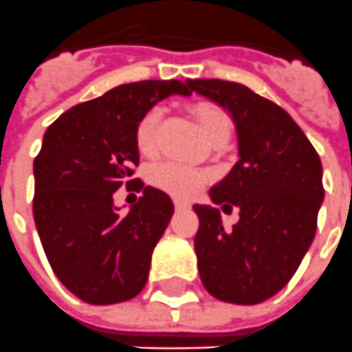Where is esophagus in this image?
I'll list each match as a JSON object with an SVG mask.
<instances>
[{"label":"esophagus","mask_w":352,"mask_h":352,"mask_svg":"<svg viewBox=\"0 0 352 352\" xmlns=\"http://www.w3.org/2000/svg\"><path fill=\"white\" fill-rule=\"evenodd\" d=\"M174 207H176V208H190V203L176 199V201H174Z\"/></svg>","instance_id":"obj_1"}]
</instances>
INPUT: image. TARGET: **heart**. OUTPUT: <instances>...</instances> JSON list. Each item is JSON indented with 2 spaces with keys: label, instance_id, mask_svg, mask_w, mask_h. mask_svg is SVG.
I'll return each mask as SVG.
<instances>
[{
  "label": "heart",
  "instance_id": "obj_1",
  "mask_svg": "<svg viewBox=\"0 0 352 352\" xmlns=\"http://www.w3.org/2000/svg\"><path fill=\"white\" fill-rule=\"evenodd\" d=\"M193 115L199 122L201 132L205 134L210 144L218 142V140H228V135L232 132V118L222 107L214 105V103H197L193 107ZM162 116H164L162 107L155 105L138 122L135 145L145 157H153L159 149ZM205 180H207V172L178 161L159 162L149 172V182L155 188L166 191L178 199L193 197L201 190Z\"/></svg>",
  "mask_w": 352,
  "mask_h": 352
}]
</instances>
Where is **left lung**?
Wrapping results in <instances>:
<instances>
[{
    "label": "left lung",
    "instance_id": "8db88e82",
    "mask_svg": "<svg viewBox=\"0 0 352 352\" xmlns=\"http://www.w3.org/2000/svg\"><path fill=\"white\" fill-rule=\"evenodd\" d=\"M188 86L226 109L239 142V161L210 188L217 205L239 208V222L226 232L218 208L193 207L201 282L220 301L256 305L287 285L314 239L322 162L297 122L270 99L228 80H188Z\"/></svg>",
    "mask_w": 352,
    "mask_h": 352
}]
</instances>
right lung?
I'll return each mask as SVG.
<instances>
[{"instance_id": "obj_1", "label": "right lung", "mask_w": 352, "mask_h": 352, "mask_svg": "<svg viewBox=\"0 0 352 352\" xmlns=\"http://www.w3.org/2000/svg\"><path fill=\"white\" fill-rule=\"evenodd\" d=\"M190 96L188 82L142 80L78 103L45 130L34 159V222L59 282L89 305L128 301L144 289L151 253L170 222L168 193L134 178L135 128L157 101ZM144 190L120 215L118 187Z\"/></svg>"}]
</instances>
